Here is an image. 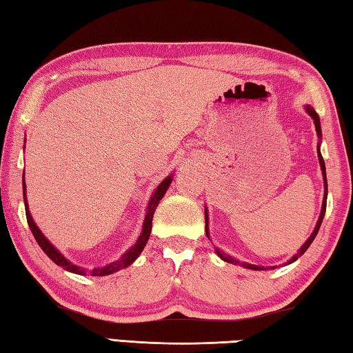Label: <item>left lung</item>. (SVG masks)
I'll return each mask as SVG.
<instances>
[{"instance_id":"obj_1","label":"left lung","mask_w":353,"mask_h":353,"mask_svg":"<svg viewBox=\"0 0 353 353\" xmlns=\"http://www.w3.org/2000/svg\"><path fill=\"white\" fill-rule=\"evenodd\" d=\"M305 110H306V112L309 114V116H311V119L314 120L315 131H317V137L320 139L319 145H317V155H319V161H320V168H321V174H323V184H325V196H323L321 212H320V216H319L317 224H315L314 232L311 233V236L307 237V241L303 243V245L300 247V250L297 251V253L294 254V256L290 259V261H288L285 265H290V263H292V262H296L297 259H299L301 254H303L305 251L309 248V245H311L312 241L315 239V236H317V233H319L320 225H321V222H323V218H325V213H326V201H327V179H326V166H325V160H323L321 152H320V143H321V125H320V117H319V114L315 112V110H314V108H312L311 105H306V106H305ZM205 234H207L208 239H210V232H208V214H207V207H205ZM214 251H216V254H218V256H219L224 262L233 263V265H241V267H243V268H248V270L263 271V270H274V268H276V267H259V265H253V263H248V262H241V261H237V259H234L233 256L227 254L225 251H222V250H221V248H218V247H214Z\"/></svg>"}]
</instances>
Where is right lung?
I'll list each match as a JSON object with an SVG mask.
<instances>
[{
  "instance_id": "add662e5",
  "label": "right lung",
  "mask_w": 353,
  "mask_h": 353,
  "mask_svg": "<svg viewBox=\"0 0 353 353\" xmlns=\"http://www.w3.org/2000/svg\"><path fill=\"white\" fill-rule=\"evenodd\" d=\"M26 148V146H24ZM24 179V178H23ZM172 179H174V174L169 175L168 178H164L163 181L158 184L157 189L154 190L152 196L149 199V204L146 208V214H145V221H143V227H141V233L139 236V239L135 241V243L132 247H129L128 251H125L123 254H121L117 261H114L111 263H106L103 267H94V268H83V267H79V265L73 263L71 261L63 256L59 250H57L52 242H50L47 237L42 234V232L39 230V227L34 224V221L30 214V210H28V203H27V195H26V181H23V193H24V205H26V216H27V222H28V227H30L32 233L34 236L36 242H38V245L42 248V251L52 259V261L57 265V267H62L65 271L70 272H74V274L79 276H110L114 274V272H117L123 268H128L129 265H132L135 262V259L141 254L143 248L148 243V239L150 236V230H152V218H154V213H155V208L157 205L160 204L161 198L164 196V193L168 192L169 185L172 184Z\"/></svg>"
}]
</instances>
